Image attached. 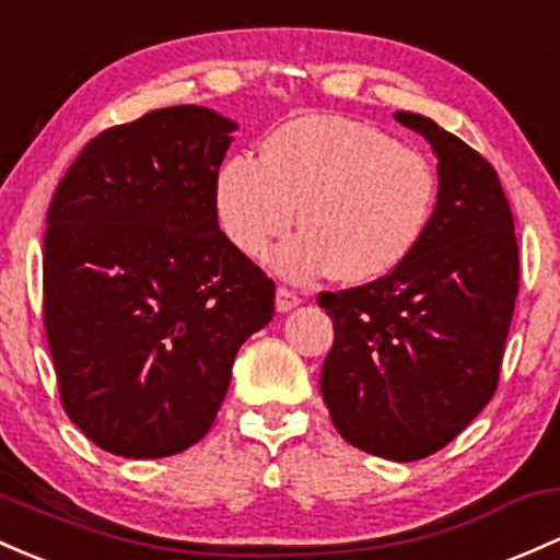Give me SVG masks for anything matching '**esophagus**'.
Masks as SVG:
<instances>
[{"instance_id":"34e87169","label":"esophagus","mask_w":560,"mask_h":560,"mask_svg":"<svg viewBox=\"0 0 560 560\" xmlns=\"http://www.w3.org/2000/svg\"><path fill=\"white\" fill-rule=\"evenodd\" d=\"M300 303H303V300H300L294 292L284 290V287H279V290H276V311H279V313H287V311L298 308Z\"/></svg>"}]
</instances>
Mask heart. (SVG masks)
Returning <instances> with one entry per match:
<instances>
[{"label": "heart", "mask_w": 560, "mask_h": 560, "mask_svg": "<svg viewBox=\"0 0 560 560\" xmlns=\"http://www.w3.org/2000/svg\"><path fill=\"white\" fill-rule=\"evenodd\" d=\"M435 175L417 151L342 116H303L266 140L260 162L231 156L214 177L220 229L242 255H270L290 281L329 273L366 284L396 270L428 229Z\"/></svg>", "instance_id": "heart-1"}]
</instances>
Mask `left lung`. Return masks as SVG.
<instances>
[{
	"label": "left lung",
	"instance_id": "left-lung-1",
	"mask_svg": "<svg viewBox=\"0 0 560 560\" xmlns=\"http://www.w3.org/2000/svg\"><path fill=\"white\" fill-rule=\"evenodd\" d=\"M393 119L428 140L439 196L411 255L388 276L318 305L335 324L322 396L359 450L415 463L470 425L494 396L518 294V244L500 177L433 119Z\"/></svg>",
	"mask_w": 560,
	"mask_h": 560
}]
</instances>
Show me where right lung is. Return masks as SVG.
Instances as JSON below:
<instances>
[{
  "mask_svg": "<svg viewBox=\"0 0 560 560\" xmlns=\"http://www.w3.org/2000/svg\"><path fill=\"white\" fill-rule=\"evenodd\" d=\"M238 125L172 106L84 145L45 233V329L60 401L116 457L205 439L273 281L218 225L214 177Z\"/></svg>",
  "mask_w": 560,
  "mask_h": 560,
  "instance_id": "1",
  "label": "right lung"
}]
</instances>
